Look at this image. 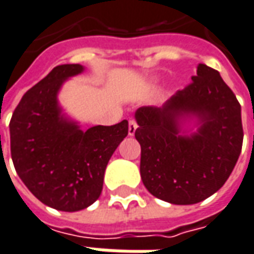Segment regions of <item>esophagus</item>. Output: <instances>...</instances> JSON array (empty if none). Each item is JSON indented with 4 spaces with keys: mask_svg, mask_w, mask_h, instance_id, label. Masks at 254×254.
I'll return each instance as SVG.
<instances>
[{
    "mask_svg": "<svg viewBox=\"0 0 254 254\" xmlns=\"http://www.w3.org/2000/svg\"><path fill=\"white\" fill-rule=\"evenodd\" d=\"M138 128V125H136V122L134 119H131L128 122V135L129 136H132L135 134V131Z\"/></svg>",
    "mask_w": 254,
    "mask_h": 254,
    "instance_id": "1",
    "label": "esophagus"
}]
</instances>
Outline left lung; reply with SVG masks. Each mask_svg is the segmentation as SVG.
Masks as SVG:
<instances>
[{
  "label": "left lung",
  "instance_id": "1",
  "mask_svg": "<svg viewBox=\"0 0 254 254\" xmlns=\"http://www.w3.org/2000/svg\"><path fill=\"white\" fill-rule=\"evenodd\" d=\"M191 80L162 107L135 112L143 185L173 205L198 203L218 191L243 147L241 106L218 70L198 64ZM188 121L197 129H184Z\"/></svg>",
  "mask_w": 254,
  "mask_h": 254
}]
</instances>
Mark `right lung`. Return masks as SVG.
Returning <instances> with one entry per match:
<instances>
[{
    "label": "right lung",
    "mask_w": 254,
    "mask_h": 254,
    "mask_svg": "<svg viewBox=\"0 0 254 254\" xmlns=\"http://www.w3.org/2000/svg\"><path fill=\"white\" fill-rule=\"evenodd\" d=\"M84 66H55L22 96L10 119V152L21 181L34 197L56 210L79 211L100 197L104 171L128 122L87 131L59 104L64 81Z\"/></svg>",
    "instance_id": "right-lung-1"
}]
</instances>
